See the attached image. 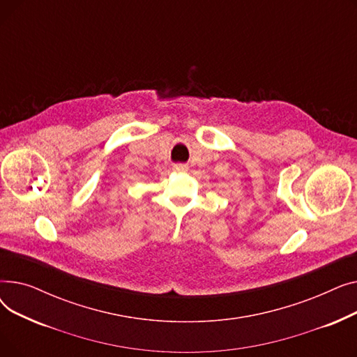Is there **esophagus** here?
Listing matches in <instances>:
<instances>
[{
	"mask_svg": "<svg viewBox=\"0 0 357 357\" xmlns=\"http://www.w3.org/2000/svg\"><path fill=\"white\" fill-rule=\"evenodd\" d=\"M174 171H176V172H185V171H188V166L182 165V163H178V165L174 166Z\"/></svg>",
	"mask_w": 357,
	"mask_h": 357,
	"instance_id": "34e87169",
	"label": "esophagus"
}]
</instances>
